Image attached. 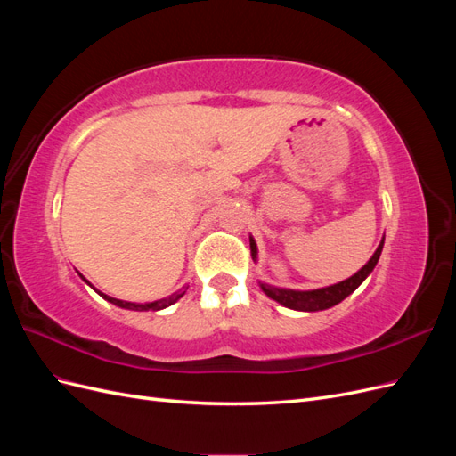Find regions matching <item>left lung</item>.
Instances as JSON below:
<instances>
[{
  "instance_id": "1",
  "label": "left lung",
  "mask_w": 456,
  "mask_h": 456,
  "mask_svg": "<svg viewBox=\"0 0 456 456\" xmlns=\"http://www.w3.org/2000/svg\"><path fill=\"white\" fill-rule=\"evenodd\" d=\"M382 245H384V240L380 241L375 255L370 256V260L360 272L354 273L352 278L344 280L337 285H330V287H325V289H315V291H291V289H278V287H272V285H266V283H260L262 291H265L270 298L278 300L280 305H283L287 308H293V310L317 312V310L330 308V306L338 305L340 300L346 298L350 293H354L355 289L363 283V280L372 272V268L377 266V262H379L380 253H382ZM251 251H256L255 240H251Z\"/></svg>"
}]
</instances>
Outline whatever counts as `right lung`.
<instances>
[{
  "instance_id": "obj_1",
  "label": "right lung",
  "mask_w": 456,
  "mask_h": 456,
  "mask_svg": "<svg viewBox=\"0 0 456 456\" xmlns=\"http://www.w3.org/2000/svg\"><path fill=\"white\" fill-rule=\"evenodd\" d=\"M81 278H84V275H81ZM84 280H86V278H84ZM86 281H87V280H86ZM184 293H186V291H183V293H176V295H173V297H169V298H163V300H158V302H150V305H133V302H123V300L112 298V297L102 295V293H101V297H102V298H106V300H110V302H114L116 306L127 308V310H161V308H167V306H171L173 302H176V300L181 298Z\"/></svg>"
}]
</instances>
